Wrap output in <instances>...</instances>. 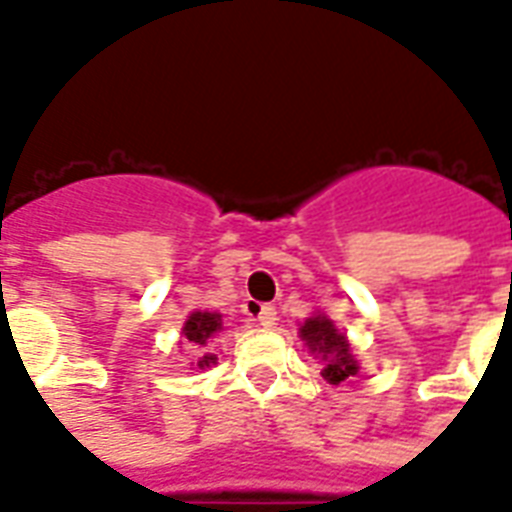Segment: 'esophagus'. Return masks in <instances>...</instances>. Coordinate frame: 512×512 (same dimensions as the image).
Masks as SVG:
<instances>
[{"instance_id": "34e87169", "label": "esophagus", "mask_w": 512, "mask_h": 512, "mask_svg": "<svg viewBox=\"0 0 512 512\" xmlns=\"http://www.w3.org/2000/svg\"><path fill=\"white\" fill-rule=\"evenodd\" d=\"M253 318L259 321L261 326H275V321H278V310L272 305H259V307H253Z\"/></svg>"}]
</instances>
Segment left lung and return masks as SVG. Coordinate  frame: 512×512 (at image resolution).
I'll list each match as a JSON object with an SVG mask.
<instances>
[{
    "label": "left lung",
    "mask_w": 512,
    "mask_h": 512,
    "mask_svg": "<svg viewBox=\"0 0 512 512\" xmlns=\"http://www.w3.org/2000/svg\"><path fill=\"white\" fill-rule=\"evenodd\" d=\"M299 337L305 340L310 353L321 356V361H324L321 375H324L329 383H334V386L359 372V364L353 359L351 345L345 340V334L340 332L326 315H313V318H307L305 324H302V329H299Z\"/></svg>",
    "instance_id": "obj_1"
}]
</instances>
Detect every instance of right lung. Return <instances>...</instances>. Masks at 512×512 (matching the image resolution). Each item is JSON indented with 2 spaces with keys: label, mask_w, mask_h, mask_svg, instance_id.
<instances>
[{
  "label": "right lung",
  "mask_w": 512,
  "mask_h": 512,
  "mask_svg": "<svg viewBox=\"0 0 512 512\" xmlns=\"http://www.w3.org/2000/svg\"><path fill=\"white\" fill-rule=\"evenodd\" d=\"M224 329V318L221 313H207V310H194V313L188 315L186 324H183V337H186V343L191 345V351H199L197 367L199 370H205L210 364H215L213 353H205L213 343V337Z\"/></svg>",
  "instance_id": "right-lung-1"
}]
</instances>
